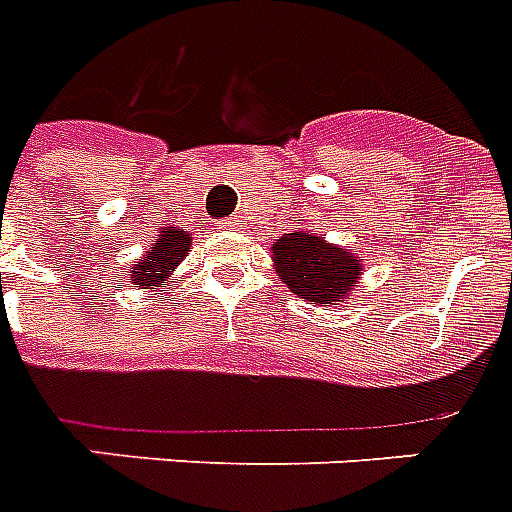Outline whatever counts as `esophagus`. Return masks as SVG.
<instances>
[{
  "mask_svg": "<svg viewBox=\"0 0 512 512\" xmlns=\"http://www.w3.org/2000/svg\"><path fill=\"white\" fill-rule=\"evenodd\" d=\"M226 226L228 228H242V220H239V218H228Z\"/></svg>",
  "mask_w": 512,
  "mask_h": 512,
  "instance_id": "34e87169",
  "label": "esophagus"
}]
</instances>
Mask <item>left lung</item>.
I'll list each match as a JSON object with an SVG mask.
<instances>
[{"label": "left lung", "mask_w": 512, "mask_h": 512, "mask_svg": "<svg viewBox=\"0 0 512 512\" xmlns=\"http://www.w3.org/2000/svg\"><path fill=\"white\" fill-rule=\"evenodd\" d=\"M273 260L284 284L310 305L342 302L360 276V260L305 231L278 239L273 244Z\"/></svg>", "instance_id": "obj_1"}]
</instances>
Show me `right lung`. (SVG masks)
Returning <instances> with one entry per match:
<instances>
[{"instance_id":"obj_1","label":"right lung","mask_w":512,"mask_h":512,"mask_svg":"<svg viewBox=\"0 0 512 512\" xmlns=\"http://www.w3.org/2000/svg\"><path fill=\"white\" fill-rule=\"evenodd\" d=\"M189 242L191 236L186 231H181V228H165L155 247L149 249L144 260L131 270V281L139 286L162 284L173 273V268L186 257Z\"/></svg>"}]
</instances>
